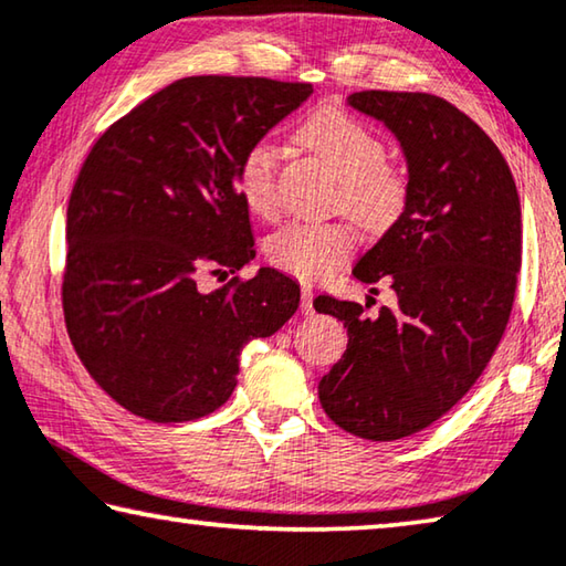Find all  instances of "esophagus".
Instances as JSON below:
<instances>
[{
  "label": "esophagus",
  "instance_id": "1",
  "mask_svg": "<svg viewBox=\"0 0 566 566\" xmlns=\"http://www.w3.org/2000/svg\"><path fill=\"white\" fill-rule=\"evenodd\" d=\"M312 300H315V294H312V290H307V286H302V302H300L302 315H315V304H312Z\"/></svg>",
  "mask_w": 566,
  "mask_h": 566
}]
</instances>
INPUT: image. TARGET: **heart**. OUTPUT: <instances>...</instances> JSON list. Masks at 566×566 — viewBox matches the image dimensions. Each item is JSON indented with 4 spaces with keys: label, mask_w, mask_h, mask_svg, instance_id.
I'll list each match as a JSON object with an SVG mask.
<instances>
[{
    "label": "heart",
    "mask_w": 566,
    "mask_h": 566,
    "mask_svg": "<svg viewBox=\"0 0 566 566\" xmlns=\"http://www.w3.org/2000/svg\"><path fill=\"white\" fill-rule=\"evenodd\" d=\"M297 138L339 178L332 206L367 231H385L406 209L408 178L385 160V143L373 128L339 107H322L300 125ZM237 186L249 211L274 219L280 201V158L266 140L244 148L237 164ZM355 247L343 221H294L266 241V259L302 282L325 280Z\"/></svg>",
    "instance_id": "1"
}]
</instances>
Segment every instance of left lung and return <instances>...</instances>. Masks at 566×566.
<instances>
[{"label": "left lung", "instance_id": "obj_1", "mask_svg": "<svg viewBox=\"0 0 566 566\" xmlns=\"http://www.w3.org/2000/svg\"><path fill=\"white\" fill-rule=\"evenodd\" d=\"M347 103L396 133L408 160L398 221L357 262L365 284L390 282L398 304L317 297L347 327V349L319 380L335 423L367 441H398L436 423L486 370L522 269L514 176L486 133L443 97L363 90Z\"/></svg>", "mask_w": 566, "mask_h": 566}]
</instances>
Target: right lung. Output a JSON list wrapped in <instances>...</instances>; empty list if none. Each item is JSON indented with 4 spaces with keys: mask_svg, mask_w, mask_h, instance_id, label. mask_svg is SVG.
I'll use <instances>...</instances> for the list:
<instances>
[{
    "mask_svg": "<svg viewBox=\"0 0 566 566\" xmlns=\"http://www.w3.org/2000/svg\"><path fill=\"white\" fill-rule=\"evenodd\" d=\"M310 83L196 75L115 120L67 203L62 310L93 380L125 410L184 423L221 408L239 355L300 307L276 269L206 292L256 256L239 156L307 101ZM223 282V280H221Z\"/></svg>",
    "mask_w": 566,
    "mask_h": 566,
    "instance_id": "right-lung-1",
    "label": "right lung"
}]
</instances>
